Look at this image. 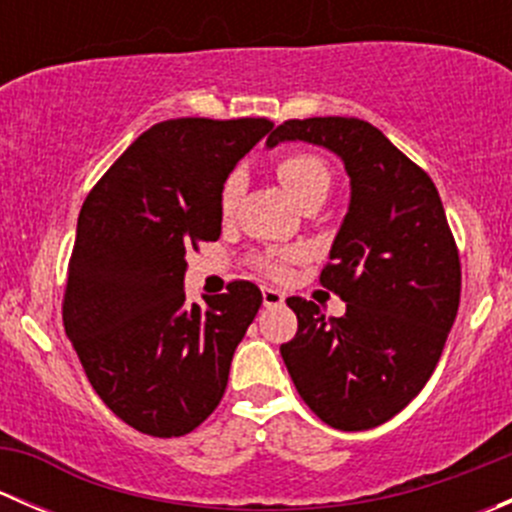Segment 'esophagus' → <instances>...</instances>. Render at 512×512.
<instances>
[{
  "label": "esophagus",
  "instance_id": "esophagus-1",
  "mask_svg": "<svg viewBox=\"0 0 512 512\" xmlns=\"http://www.w3.org/2000/svg\"><path fill=\"white\" fill-rule=\"evenodd\" d=\"M262 304L265 307H282L285 304V292L275 287H262Z\"/></svg>",
  "mask_w": 512,
  "mask_h": 512
}]
</instances>
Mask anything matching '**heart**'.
<instances>
[{"label": "heart", "mask_w": 512, "mask_h": 512, "mask_svg": "<svg viewBox=\"0 0 512 512\" xmlns=\"http://www.w3.org/2000/svg\"><path fill=\"white\" fill-rule=\"evenodd\" d=\"M277 178L285 185L287 193L292 195L294 200H304L307 195L314 193H329V185H332V173H329L327 163L322 158L314 156V153H289V156L280 158L277 163ZM242 193V178L240 173H232L230 178L225 180L223 193H220V208L223 213H230L235 208L237 198ZM297 252H267V255L257 257V267L267 275H282L285 272V265L289 260H294Z\"/></svg>", "instance_id": "heart-1"}]
</instances>
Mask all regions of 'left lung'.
Wrapping results in <instances>:
<instances>
[{
	"label": "left lung",
	"mask_w": 512,
	"mask_h": 512,
	"mask_svg": "<svg viewBox=\"0 0 512 512\" xmlns=\"http://www.w3.org/2000/svg\"><path fill=\"white\" fill-rule=\"evenodd\" d=\"M327 148L349 175V208L322 285L347 302L327 317L289 297L297 334L280 354L304 404L339 431L376 428L426 386L461 302V260L433 180L359 118L285 121L267 138Z\"/></svg>",
	"instance_id": "left-lung-1"
}]
</instances>
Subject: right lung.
Returning a JSON list of instances; mask_svg holds the SVG:
<instances>
[{
	"label": "right lung",
	"instance_id": "1",
	"mask_svg": "<svg viewBox=\"0 0 512 512\" xmlns=\"http://www.w3.org/2000/svg\"><path fill=\"white\" fill-rule=\"evenodd\" d=\"M272 123L173 118L126 148L86 198L64 294L66 337L103 404L136 431L185 436L220 404L262 304L230 282L185 302V252L218 240L227 175Z\"/></svg>",
	"mask_w": 512,
	"mask_h": 512
}]
</instances>
